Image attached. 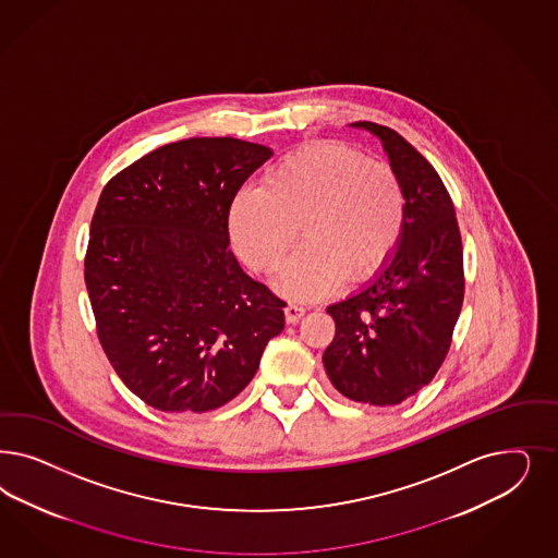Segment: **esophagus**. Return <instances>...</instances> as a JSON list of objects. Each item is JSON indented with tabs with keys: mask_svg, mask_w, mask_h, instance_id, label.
Masks as SVG:
<instances>
[{
	"mask_svg": "<svg viewBox=\"0 0 558 558\" xmlns=\"http://www.w3.org/2000/svg\"><path fill=\"white\" fill-rule=\"evenodd\" d=\"M304 314H306V307L298 306V304H288L286 306V320L289 324L300 323Z\"/></svg>",
	"mask_w": 558,
	"mask_h": 558,
	"instance_id": "obj_1",
	"label": "esophagus"
}]
</instances>
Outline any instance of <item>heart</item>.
Masks as SVG:
<instances>
[{
    "label": "heart",
    "mask_w": 558,
    "mask_h": 558,
    "mask_svg": "<svg viewBox=\"0 0 558 558\" xmlns=\"http://www.w3.org/2000/svg\"><path fill=\"white\" fill-rule=\"evenodd\" d=\"M407 197L386 163L363 151L318 142L270 166L263 184L242 186L230 205V234L240 256L263 272L277 269L295 244H306L275 286L291 300H323L347 277L361 283L395 254L404 232Z\"/></svg>",
    "instance_id": "1"
}]
</instances>
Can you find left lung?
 <instances>
[{"mask_svg":"<svg viewBox=\"0 0 558 558\" xmlns=\"http://www.w3.org/2000/svg\"><path fill=\"white\" fill-rule=\"evenodd\" d=\"M376 135L407 197L404 232L376 277L326 307L337 332L326 376L342 396L395 407L425 388L446 360L464 302V254L450 195L413 145L395 129L351 123Z\"/></svg>","mask_w":558,"mask_h":558,"instance_id":"1","label":"left lung"}]
</instances>
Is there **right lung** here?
<instances>
[{
  "instance_id": "obj_1",
  "label": "right lung",
  "mask_w": 558,
  "mask_h": 558,
  "mask_svg": "<svg viewBox=\"0 0 558 558\" xmlns=\"http://www.w3.org/2000/svg\"><path fill=\"white\" fill-rule=\"evenodd\" d=\"M270 156L234 137H191L126 166L98 198L84 260L98 339L158 411L223 407L286 326V302L242 270L228 232L232 198Z\"/></svg>"
}]
</instances>
